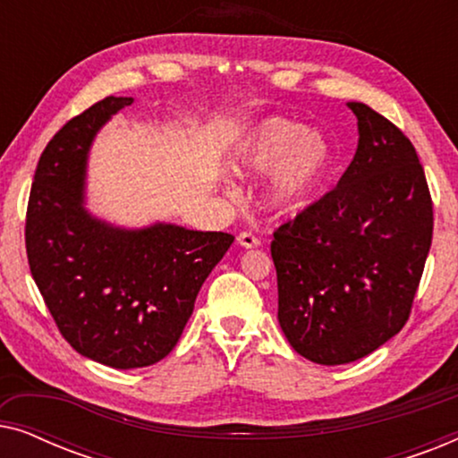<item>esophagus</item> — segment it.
<instances>
[{"mask_svg": "<svg viewBox=\"0 0 458 458\" xmlns=\"http://www.w3.org/2000/svg\"><path fill=\"white\" fill-rule=\"evenodd\" d=\"M237 242H240V246H243V248H259L260 246L259 237H256L254 233H250V231H242V233L237 235Z\"/></svg>", "mask_w": 458, "mask_h": 458, "instance_id": "34e87169", "label": "esophagus"}]
</instances>
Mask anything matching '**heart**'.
Segmentation results:
<instances>
[{
    "mask_svg": "<svg viewBox=\"0 0 458 458\" xmlns=\"http://www.w3.org/2000/svg\"><path fill=\"white\" fill-rule=\"evenodd\" d=\"M329 162L331 148L321 133L281 116L262 121L233 156V168L240 174H260L275 166L267 202L279 212L296 210L323 179Z\"/></svg>",
    "mask_w": 458,
    "mask_h": 458,
    "instance_id": "heart-1",
    "label": "heart"
}]
</instances>
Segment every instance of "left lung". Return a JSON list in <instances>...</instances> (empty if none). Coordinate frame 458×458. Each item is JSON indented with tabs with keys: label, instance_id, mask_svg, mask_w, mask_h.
I'll return each mask as SVG.
<instances>
[{
	"label": "left lung",
	"instance_id": "8db88e82",
	"mask_svg": "<svg viewBox=\"0 0 458 458\" xmlns=\"http://www.w3.org/2000/svg\"><path fill=\"white\" fill-rule=\"evenodd\" d=\"M348 106L359 118L352 162L271 242L279 325L318 365L359 360L404 327L434 235L415 146L369 106Z\"/></svg>",
	"mask_w": 458,
	"mask_h": 458
}]
</instances>
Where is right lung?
Returning <instances> with one entry per match:
<instances>
[{"instance_id":"obj_1","label":"right lung","mask_w":458,"mask_h":458,"mask_svg":"<svg viewBox=\"0 0 458 458\" xmlns=\"http://www.w3.org/2000/svg\"><path fill=\"white\" fill-rule=\"evenodd\" d=\"M131 104L104 98L49 140L24 225L30 275L62 337L112 369L149 367L177 346L199 287L235 240L162 223L116 229L83 208L93 137Z\"/></svg>"}]
</instances>
